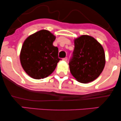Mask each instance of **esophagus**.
<instances>
[{"label":"esophagus","instance_id":"34e87169","mask_svg":"<svg viewBox=\"0 0 121 121\" xmlns=\"http://www.w3.org/2000/svg\"><path fill=\"white\" fill-rule=\"evenodd\" d=\"M63 60L64 61H67V60H68V58L67 57H65V58H64L63 59Z\"/></svg>","mask_w":121,"mask_h":121}]
</instances>
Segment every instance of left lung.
Here are the masks:
<instances>
[{
	"label": "left lung",
	"instance_id": "left-lung-1",
	"mask_svg": "<svg viewBox=\"0 0 121 121\" xmlns=\"http://www.w3.org/2000/svg\"><path fill=\"white\" fill-rule=\"evenodd\" d=\"M74 49L69 65L78 82L88 83L95 80L105 65L104 48L94 37L82 35L74 40Z\"/></svg>",
	"mask_w": 121,
	"mask_h": 121
}]
</instances>
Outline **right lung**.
<instances>
[{
    "mask_svg": "<svg viewBox=\"0 0 121 121\" xmlns=\"http://www.w3.org/2000/svg\"><path fill=\"white\" fill-rule=\"evenodd\" d=\"M56 39L49 31L42 30L24 41L20 59L25 72L32 78L43 79L55 70L60 58L58 48L53 45Z\"/></svg>",
    "mask_w": 121,
    "mask_h": 121,
    "instance_id": "add662e5",
    "label": "right lung"
}]
</instances>
